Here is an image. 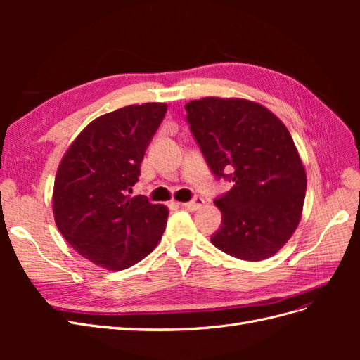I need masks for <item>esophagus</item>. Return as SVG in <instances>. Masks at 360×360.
Here are the masks:
<instances>
[{
    "mask_svg": "<svg viewBox=\"0 0 360 360\" xmlns=\"http://www.w3.org/2000/svg\"><path fill=\"white\" fill-rule=\"evenodd\" d=\"M202 204H204V200L197 195V197H193L191 201L184 202V204H181V205L184 207V209H188V210H198Z\"/></svg>",
    "mask_w": 360,
    "mask_h": 360,
    "instance_id": "1",
    "label": "esophagus"
}]
</instances>
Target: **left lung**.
<instances>
[{"label":"left lung","mask_w":360,"mask_h":360,"mask_svg":"<svg viewBox=\"0 0 360 360\" xmlns=\"http://www.w3.org/2000/svg\"><path fill=\"white\" fill-rule=\"evenodd\" d=\"M184 110L213 176L233 181L214 198L222 222L212 243L246 261L275 255L299 225L307 192L288 129L264 106L243 99L205 97Z\"/></svg>","instance_id":"1"}]
</instances>
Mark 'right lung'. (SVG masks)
Instances as JSON below:
<instances>
[{
  "label": "right lung",
  "mask_w": 360,
  "mask_h": 360,
  "mask_svg": "<svg viewBox=\"0 0 360 360\" xmlns=\"http://www.w3.org/2000/svg\"><path fill=\"white\" fill-rule=\"evenodd\" d=\"M165 114V103H144L96 118L60 163L52 198L56 224L70 246L97 266L127 269L162 238L167 207L130 193Z\"/></svg>",
  "instance_id": "obj_1"
}]
</instances>
